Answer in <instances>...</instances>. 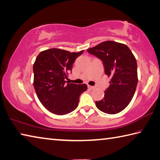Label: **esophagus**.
Returning <instances> with one entry per match:
<instances>
[{"instance_id": "1", "label": "esophagus", "mask_w": 160, "mask_h": 160, "mask_svg": "<svg viewBox=\"0 0 160 160\" xmlns=\"http://www.w3.org/2000/svg\"><path fill=\"white\" fill-rule=\"evenodd\" d=\"M88 88L89 89H94L95 88H94V87H93V86H91V85H88Z\"/></svg>"}]
</instances>
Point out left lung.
<instances>
[{
	"label": "left lung",
	"mask_w": 160,
	"mask_h": 160,
	"mask_svg": "<svg viewBox=\"0 0 160 160\" xmlns=\"http://www.w3.org/2000/svg\"><path fill=\"white\" fill-rule=\"evenodd\" d=\"M102 60L105 73L111 77L103 99L96 106L107 114H117L129 105L138 83L137 63L130 49L122 43L105 41L88 50Z\"/></svg>",
	"instance_id": "obj_1"
}]
</instances>
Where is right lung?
<instances>
[{
	"label": "right lung",
	"instance_id": "1",
	"mask_svg": "<svg viewBox=\"0 0 160 160\" xmlns=\"http://www.w3.org/2000/svg\"><path fill=\"white\" fill-rule=\"evenodd\" d=\"M57 48L42 51L33 64V87L40 103L58 115L70 113L77 108L79 98L88 89L86 84L66 83L75 60L82 54Z\"/></svg>",
	"mask_w": 160,
	"mask_h": 160
}]
</instances>
